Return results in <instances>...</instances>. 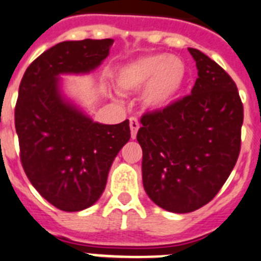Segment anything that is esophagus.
Segmentation results:
<instances>
[{
  "label": "esophagus",
  "mask_w": 261,
  "mask_h": 261,
  "mask_svg": "<svg viewBox=\"0 0 261 261\" xmlns=\"http://www.w3.org/2000/svg\"><path fill=\"white\" fill-rule=\"evenodd\" d=\"M139 127H140V123H139V121H138V118L131 117L130 118V130H131V138H133V139H135V137H137V133H138V130H139Z\"/></svg>",
  "instance_id": "obj_1"
}]
</instances>
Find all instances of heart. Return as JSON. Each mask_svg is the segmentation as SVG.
Here are the masks:
<instances>
[{
    "label": "heart",
    "mask_w": 261,
    "mask_h": 261,
    "mask_svg": "<svg viewBox=\"0 0 261 261\" xmlns=\"http://www.w3.org/2000/svg\"><path fill=\"white\" fill-rule=\"evenodd\" d=\"M187 67L180 58L151 54L127 63L117 72V87L123 94L144 89V103L151 110H164L180 94Z\"/></svg>",
    "instance_id": "b5f03b06"
}]
</instances>
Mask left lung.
Segmentation results:
<instances>
[{
  "label": "left lung",
  "mask_w": 261,
  "mask_h": 261,
  "mask_svg": "<svg viewBox=\"0 0 261 261\" xmlns=\"http://www.w3.org/2000/svg\"><path fill=\"white\" fill-rule=\"evenodd\" d=\"M198 69L192 94L146 113L137 139L148 197L171 213L210 202L237 164L243 103L234 80L214 60L188 48Z\"/></svg>",
  "instance_id": "obj_1"
}]
</instances>
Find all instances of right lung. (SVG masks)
Masks as SVG:
<instances>
[{
	"label": "right lung",
	"instance_id": "right-lung-1",
	"mask_svg": "<svg viewBox=\"0 0 261 261\" xmlns=\"http://www.w3.org/2000/svg\"><path fill=\"white\" fill-rule=\"evenodd\" d=\"M113 42L59 43L31 63L19 85L14 117L22 167L40 196L63 212L98 201L115 156L131 137L128 119L94 122L62 90V74L94 71Z\"/></svg>",
	"mask_w": 261,
	"mask_h": 261
}]
</instances>
